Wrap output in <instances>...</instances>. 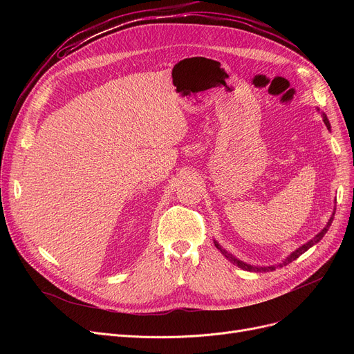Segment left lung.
Here are the masks:
<instances>
[{"mask_svg": "<svg viewBox=\"0 0 354 354\" xmlns=\"http://www.w3.org/2000/svg\"><path fill=\"white\" fill-rule=\"evenodd\" d=\"M319 111H320V109H317ZM322 118H323V122L326 123V126H327V129H330V122H328V119H327V116H326V113H322ZM333 216H334V214L331 215V218L328 219V222H327V225L317 234L315 235L313 239H310L308 243H306L304 245H301L300 248H297L294 252H291L283 263H280L278 266H267V267H255V266H251V264H247V263H244V261H241V259H238V258H235L232 254H230L227 250H224L222 248L216 241H214V244H215V247L221 251V254L224 255L227 259H230L231 263H234L235 266H238L239 268H243V270H245V271H252V272H268V271H274L277 267H284V266H287V264H290V263H292L294 259H297L299 258L301 254H304L308 248H311L313 245H315L319 243V241L324 236V234L328 231V228H330V225H331V222H333Z\"/></svg>", "mask_w": 354, "mask_h": 354, "instance_id": "obj_1", "label": "left lung"}]
</instances>
